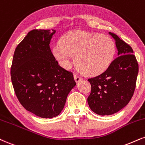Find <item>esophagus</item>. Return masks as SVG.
Listing matches in <instances>:
<instances>
[{
    "label": "esophagus",
    "instance_id": "1",
    "mask_svg": "<svg viewBox=\"0 0 145 145\" xmlns=\"http://www.w3.org/2000/svg\"><path fill=\"white\" fill-rule=\"evenodd\" d=\"M74 77L75 81H76V82H77V83H78V82H80L82 80V78L81 77H80V76H78V75L74 74Z\"/></svg>",
    "mask_w": 145,
    "mask_h": 145
}]
</instances>
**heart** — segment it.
Masks as SVG:
<instances>
[{
	"label": "heart",
	"instance_id": "b5f03b06",
	"mask_svg": "<svg viewBox=\"0 0 145 145\" xmlns=\"http://www.w3.org/2000/svg\"><path fill=\"white\" fill-rule=\"evenodd\" d=\"M115 44L111 38L97 33L73 31L62 36L60 43L55 45L52 53L63 68L71 65L74 55L76 67L89 76L105 71L112 61Z\"/></svg>",
	"mask_w": 145,
	"mask_h": 145
}]
</instances>
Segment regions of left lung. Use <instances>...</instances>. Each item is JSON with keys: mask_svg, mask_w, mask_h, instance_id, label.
<instances>
[{"mask_svg": "<svg viewBox=\"0 0 145 145\" xmlns=\"http://www.w3.org/2000/svg\"><path fill=\"white\" fill-rule=\"evenodd\" d=\"M109 34L116 41L118 57L103 74L88 80L91 84L88 105L99 116L112 115L128 105L133 96L138 73L132 47L116 34Z\"/></svg>", "mask_w": 145, "mask_h": 145, "instance_id": "8db88e82", "label": "left lung"}]
</instances>
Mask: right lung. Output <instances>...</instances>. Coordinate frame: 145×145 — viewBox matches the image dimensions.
Segmentation results:
<instances>
[{
    "label": "right lung",
    "instance_id": "obj_1",
    "mask_svg": "<svg viewBox=\"0 0 145 145\" xmlns=\"http://www.w3.org/2000/svg\"><path fill=\"white\" fill-rule=\"evenodd\" d=\"M55 29H33L17 45L11 67L15 95L27 111L52 118L61 112L76 83L59 65L50 48Z\"/></svg>",
    "mask_w": 145,
    "mask_h": 145
}]
</instances>
